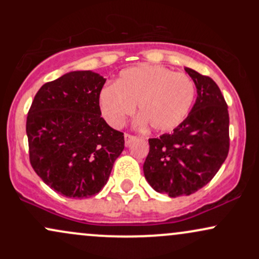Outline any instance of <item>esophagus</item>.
Returning a JSON list of instances; mask_svg holds the SVG:
<instances>
[{
    "label": "esophagus",
    "instance_id": "34e87169",
    "mask_svg": "<svg viewBox=\"0 0 259 259\" xmlns=\"http://www.w3.org/2000/svg\"><path fill=\"white\" fill-rule=\"evenodd\" d=\"M124 140H125V146H130L132 142L136 140V136L132 135V134H125V135H124Z\"/></svg>",
    "mask_w": 259,
    "mask_h": 259
}]
</instances>
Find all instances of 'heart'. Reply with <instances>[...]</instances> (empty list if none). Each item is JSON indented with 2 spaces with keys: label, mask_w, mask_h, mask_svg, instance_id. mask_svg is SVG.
I'll return each instance as SVG.
<instances>
[{
  "label": "heart",
  "mask_w": 259,
  "mask_h": 259,
  "mask_svg": "<svg viewBox=\"0 0 259 259\" xmlns=\"http://www.w3.org/2000/svg\"><path fill=\"white\" fill-rule=\"evenodd\" d=\"M196 85L183 73L162 65L141 64L119 74L114 85L99 95L101 112L112 126L119 127L134 112L139 124H150L156 132H169L183 123L194 105Z\"/></svg>",
  "instance_id": "heart-1"
}]
</instances>
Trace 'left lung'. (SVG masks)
<instances>
[{
    "label": "left lung",
    "instance_id": "8db88e82",
    "mask_svg": "<svg viewBox=\"0 0 259 259\" xmlns=\"http://www.w3.org/2000/svg\"><path fill=\"white\" fill-rule=\"evenodd\" d=\"M197 89L191 112L170 134L148 139L144 174L151 186L169 197L189 196L207 185L227 159L229 112L214 80L185 68Z\"/></svg>",
    "mask_w": 259,
    "mask_h": 259
}]
</instances>
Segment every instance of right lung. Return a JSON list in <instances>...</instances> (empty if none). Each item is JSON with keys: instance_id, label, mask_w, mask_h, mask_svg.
<instances>
[{"instance_id": "right-lung-1", "label": "right lung", "mask_w": 259, "mask_h": 259, "mask_svg": "<svg viewBox=\"0 0 259 259\" xmlns=\"http://www.w3.org/2000/svg\"><path fill=\"white\" fill-rule=\"evenodd\" d=\"M106 79L78 70L46 82L26 117L30 164L46 185L70 198H88L106 185L124 150V134L101 117Z\"/></svg>"}]
</instances>
